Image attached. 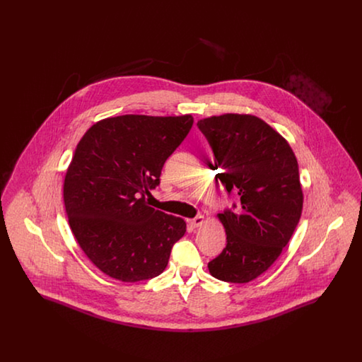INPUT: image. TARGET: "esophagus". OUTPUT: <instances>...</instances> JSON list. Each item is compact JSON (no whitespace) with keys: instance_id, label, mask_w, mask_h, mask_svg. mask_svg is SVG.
Returning a JSON list of instances; mask_svg holds the SVG:
<instances>
[{"instance_id":"esophagus-1","label":"esophagus","mask_w":362,"mask_h":362,"mask_svg":"<svg viewBox=\"0 0 362 362\" xmlns=\"http://www.w3.org/2000/svg\"><path fill=\"white\" fill-rule=\"evenodd\" d=\"M204 223H205V217H204V216H197V217L189 220V224L191 225L192 228H198V226H201Z\"/></svg>"}]
</instances>
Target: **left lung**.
<instances>
[{
	"label": "left lung",
	"instance_id": "8db88e82",
	"mask_svg": "<svg viewBox=\"0 0 362 362\" xmlns=\"http://www.w3.org/2000/svg\"><path fill=\"white\" fill-rule=\"evenodd\" d=\"M197 124L223 170L225 189L240 197L238 211L218 214L226 247L207 267L217 279L245 284L276 262L300 221L304 197L297 158L288 141L258 117L224 114Z\"/></svg>",
	"mask_w": 362,
	"mask_h": 362
}]
</instances>
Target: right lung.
Returning a JSON list of instances; mask_svg holds the SVG:
<instances>
[{
  "mask_svg": "<svg viewBox=\"0 0 362 362\" xmlns=\"http://www.w3.org/2000/svg\"><path fill=\"white\" fill-rule=\"evenodd\" d=\"M192 123L191 115H121L96 122L77 144L64 202L76 240L104 274L138 282L165 270L186 223L149 206L145 194Z\"/></svg>",
  "mask_w": 362,
  "mask_h": 362,
  "instance_id": "obj_1",
  "label": "right lung"
}]
</instances>
